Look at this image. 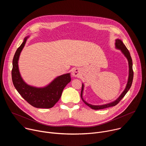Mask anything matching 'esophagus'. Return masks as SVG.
I'll return each instance as SVG.
<instances>
[{
    "instance_id": "esophagus-1",
    "label": "esophagus",
    "mask_w": 146,
    "mask_h": 146,
    "mask_svg": "<svg viewBox=\"0 0 146 146\" xmlns=\"http://www.w3.org/2000/svg\"><path fill=\"white\" fill-rule=\"evenodd\" d=\"M72 74L73 77H79L81 75V72H80V70L76 68V69H74L73 70L72 72Z\"/></svg>"
}]
</instances>
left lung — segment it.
Instances as JSON below:
<instances>
[{"instance_id":"8db88e82","label":"left lung","mask_w":146,"mask_h":146,"mask_svg":"<svg viewBox=\"0 0 146 146\" xmlns=\"http://www.w3.org/2000/svg\"><path fill=\"white\" fill-rule=\"evenodd\" d=\"M115 48L118 50H121L122 53L124 55V56H125L128 61V65H129V76H128V82L125 88L123 90V91L122 92V94L119 95V96L114 101L105 104V105H91V104L87 103L84 99H83L82 95H83V91H84V84H82V88H81V98L82 100V101L84 102V103L86 104V105L91 108L92 109L94 110H100V109H106L108 108L114 106L116 105L120 102V100L124 97V96L126 95V94L128 92L129 90L130 89L132 84V81H133V71L132 69V60L131 56V54L126 47V46H125V44L123 43L121 40L120 39H116L115 40Z\"/></svg>"}]
</instances>
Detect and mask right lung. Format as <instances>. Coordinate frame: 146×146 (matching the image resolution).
I'll return each instance as SVG.
<instances>
[{
    "instance_id": "add662e5",
    "label": "right lung",
    "mask_w": 146,
    "mask_h": 146,
    "mask_svg": "<svg viewBox=\"0 0 146 146\" xmlns=\"http://www.w3.org/2000/svg\"><path fill=\"white\" fill-rule=\"evenodd\" d=\"M29 37V36H28L24 38L23 43L14 54L11 71L12 81L18 92L31 105L36 108L50 109L59 100L64 88L70 82V73L56 77L44 87H36L27 84L19 73L18 60Z\"/></svg>"
}]
</instances>
